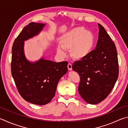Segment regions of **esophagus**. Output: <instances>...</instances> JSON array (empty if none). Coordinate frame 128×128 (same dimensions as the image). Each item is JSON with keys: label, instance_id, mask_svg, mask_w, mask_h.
Wrapping results in <instances>:
<instances>
[{"label": "esophagus", "instance_id": "esophagus-1", "mask_svg": "<svg viewBox=\"0 0 128 128\" xmlns=\"http://www.w3.org/2000/svg\"><path fill=\"white\" fill-rule=\"evenodd\" d=\"M68 68L69 70H72V64H68Z\"/></svg>", "mask_w": 128, "mask_h": 128}]
</instances>
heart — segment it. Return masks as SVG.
Masks as SVG:
<instances>
[{
  "label": "heart",
  "instance_id": "b5f03b06",
  "mask_svg": "<svg viewBox=\"0 0 128 128\" xmlns=\"http://www.w3.org/2000/svg\"><path fill=\"white\" fill-rule=\"evenodd\" d=\"M95 38L93 34L86 28L78 27L64 34L60 38V46H58V54L64 56L63 49H70V55L75 60H81L88 56L94 46Z\"/></svg>",
  "mask_w": 128,
  "mask_h": 128
}]
</instances>
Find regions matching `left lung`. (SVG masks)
Returning a JSON list of instances; mask_svg holds the SVG:
<instances>
[{"instance_id": "1", "label": "left lung", "mask_w": 128, "mask_h": 128, "mask_svg": "<svg viewBox=\"0 0 128 128\" xmlns=\"http://www.w3.org/2000/svg\"><path fill=\"white\" fill-rule=\"evenodd\" d=\"M99 36L94 50L72 64L80 78L79 93L85 101L98 104L109 95L118 76V63L115 44L104 27L98 24Z\"/></svg>"}]
</instances>
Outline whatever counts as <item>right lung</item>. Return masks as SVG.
Wrapping results in <instances>:
<instances>
[{
	"label": "right lung",
	"mask_w": 128,
	"mask_h": 128,
	"mask_svg": "<svg viewBox=\"0 0 128 128\" xmlns=\"http://www.w3.org/2000/svg\"><path fill=\"white\" fill-rule=\"evenodd\" d=\"M44 24L31 22L23 28L12 46L11 73L18 93L32 104L44 105L55 95L58 82L68 72V62H55L41 58L28 61L24 52V41L38 35Z\"/></svg>",
	"instance_id": "add662e5"
}]
</instances>
